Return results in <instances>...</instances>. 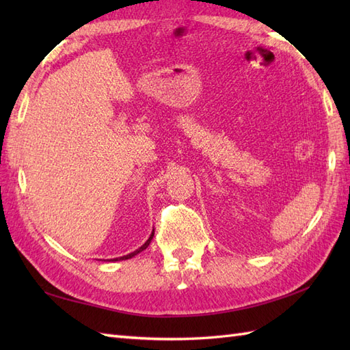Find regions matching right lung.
I'll use <instances>...</instances> for the list:
<instances>
[{
	"label": "right lung",
	"mask_w": 350,
	"mask_h": 350,
	"mask_svg": "<svg viewBox=\"0 0 350 350\" xmlns=\"http://www.w3.org/2000/svg\"><path fill=\"white\" fill-rule=\"evenodd\" d=\"M153 234H154V230H153V232H152V234H150V237H148V239L143 243V245H141V247L138 248V250H135V251H133V252H129V254H126V256H123V257H117V258H109L108 260V262H120V260H128V258H132L133 256H137L138 254V252H141V251H144L147 247H148V245H150V242H152V239H153Z\"/></svg>",
	"instance_id": "right-lung-1"
}]
</instances>
